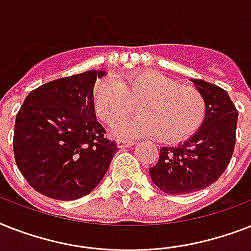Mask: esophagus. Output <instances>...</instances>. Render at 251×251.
I'll return each mask as SVG.
<instances>
[{
	"mask_svg": "<svg viewBox=\"0 0 251 251\" xmlns=\"http://www.w3.org/2000/svg\"><path fill=\"white\" fill-rule=\"evenodd\" d=\"M134 144L132 140H127V139H117V146L119 148H126V147H130Z\"/></svg>",
	"mask_w": 251,
	"mask_h": 251,
	"instance_id": "34e87169",
	"label": "esophagus"
}]
</instances>
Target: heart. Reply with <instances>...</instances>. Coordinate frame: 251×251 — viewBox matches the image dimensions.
Here are the masks:
<instances>
[{
  "label": "heart",
  "instance_id": "b5f03b06",
  "mask_svg": "<svg viewBox=\"0 0 251 251\" xmlns=\"http://www.w3.org/2000/svg\"><path fill=\"white\" fill-rule=\"evenodd\" d=\"M140 115L117 127L122 136H157L162 143H179L201 127L206 100L195 86L152 71L130 73L124 78H103L93 90L95 115L115 126L135 111Z\"/></svg>",
  "mask_w": 251,
  "mask_h": 251
}]
</instances>
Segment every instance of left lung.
I'll return each instance as SVG.
<instances>
[{"label":"left lung","mask_w":251,"mask_h":251,"mask_svg":"<svg viewBox=\"0 0 251 251\" xmlns=\"http://www.w3.org/2000/svg\"><path fill=\"white\" fill-rule=\"evenodd\" d=\"M206 100V116L195 135L176 147H161L150 168L152 182L170 195H185L209 187L227 169L236 143L238 112L222 87L193 79Z\"/></svg>","instance_id":"1"}]
</instances>
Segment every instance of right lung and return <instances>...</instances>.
Wrapping results in <instances>:
<instances>
[{
	"instance_id": "add662e5",
	"label": "right lung",
	"mask_w": 251,
	"mask_h": 251,
	"mask_svg": "<svg viewBox=\"0 0 251 251\" xmlns=\"http://www.w3.org/2000/svg\"><path fill=\"white\" fill-rule=\"evenodd\" d=\"M105 72L54 79L28 94L14 127V157L33 189L55 200L89 195L117 152L93 108V85Z\"/></svg>"
}]
</instances>
